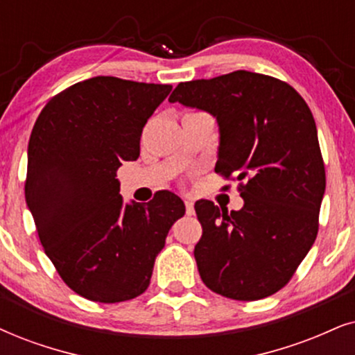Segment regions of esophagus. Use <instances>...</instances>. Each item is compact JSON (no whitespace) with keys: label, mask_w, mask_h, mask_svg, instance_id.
Here are the masks:
<instances>
[{"label":"esophagus","mask_w":355,"mask_h":355,"mask_svg":"<svg viewBox=\"0 0 355 355\" xmlns=\"http://www.w3.org/2000/svg\"><path fill=\"white\" fill-rule=\"evenodd\" d=\"M185 209H187L188 216H193V214H195V206H193V201H190V200L185 201Z\"/></svg>","instance_id":"obj_1"}]
</instances>
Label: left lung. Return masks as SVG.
<instances>
[{
    "label": "left lung",
    "mask_w": 355,
    "mask_h": 355,
    "mask_svg": "<svg viewBox=\"0 0 355 355\" xmlns=\"http://www.w3.org/2000/svg\"><path fill=\"white\" fill-rule=\"evenodd\" d=\"M168 101L216 116L214 170L239 180L244 198L231 213L196 201L201 280L239 302L270 297L291 280L320 230L326 172L311 110L286 82L248 70L178 83Z\"/></svg>",
    "instance_id": "left-lung-1"
}]
</instances>
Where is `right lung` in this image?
Instances as JSON below:
<instances>
[{"label":"right lung","mask_w":355,"mask_h":355,"mask_svg":"<svg viewBox=\"0 0 355 355\" xmlns=\"http://www.w3.org/2000/svg\"><path fill=\"white\" fill-rule=\"evenodd\" d=\"M172 85L116 77L52 96L29 139L26 203L67 286L98 303L128 302L150 284L157 254L185 205L170 191L123 205L116 172L136 160L147 119Z\"/></svg>","instance_id":"1"}]
</instances>
